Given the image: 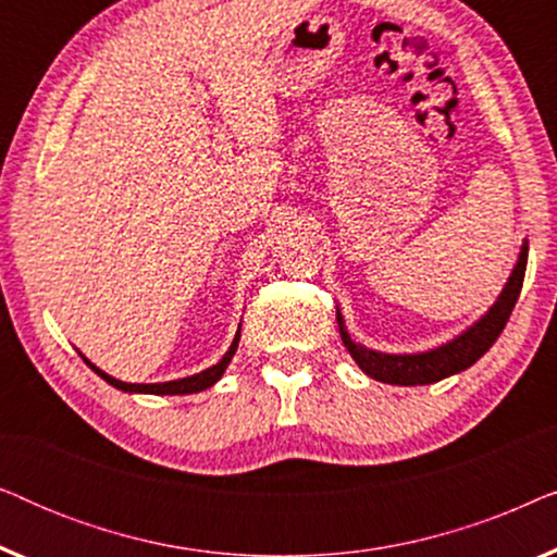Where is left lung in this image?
<instances>
[{
	"instance_id": "obj_1",
	"label": "left lung",
	"mask_w": 557,
	"mask_h": 557,
	"mask_svg": "<svg viewBox=\"0 0 557 557\" xmlns=\"http://www.w3.org/2000/svg\"><path fill=\"white\" fill-rule=\"evenodd\" d=\"M524 269H528V240L522 243L520 256L512 273H509L505 288L497 296V301L492 304L490 311L484 317H479L474 324L467 326L461 334H456L454 339H448L446 345H438L425 352H410V355H391V352H377L360 345L349 337L345 317L337 309V324H339V337L345 342L347 352L352 355L364 375L387 385H429L438 383V380L451 377L456 372L467 370L490 349L497 337L505 330L509 314H512L517 296L522 292Z\"/></svg>"
}]
</instances>
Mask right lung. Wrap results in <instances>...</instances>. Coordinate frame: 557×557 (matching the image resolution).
<instances>
[{
	"label": "right lung",
	"mask_w": 557,
	"mask_h": 557,
	"mask_svg": "<svg viewBox=\"0 0 557 557\" xmlns=\"http://www.w3.org/2000/svg\"><path fill=\"white\" fill-rule=\"evenodd\" d=\"M238 342H240V324H238V332H235V337H233V342H231V347H227V352L223 355V360L212 364V368L202 370V372H195V375H189V377L170 380V383H149V385H147V383H124V380L111 377L109 372H103L101 368H96V364L90 362L86 355H83V352H78V355L83 357V360H86L88 368L94 370L98 377H103L106 383L113 385V387H119V391H124V393H147V395H187V393H200V391H208V387H212V385L218 383L220 377H223L225 368H227V364H231V360H233L235 349H238Z\"/></svg>",
	"instance_id": "obj_1"
}]
</instances>
